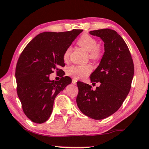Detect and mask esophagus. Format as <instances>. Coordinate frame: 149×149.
Instances as JSON below:
<instances>
[{
    "label": "esophagus",
    "instance_id": "34e87169",
    "mask_svg": "<svg viewBox=\"0 0 149 149\" xmlns=\"http://www.w3.org/2000/svg\"><path fill=\"white\" fill-rule=\"evenodd\" d=\"M77 79L74 78V79H72V83L74 84H75L77 83Z\"/></svg>",
    "mask_w": 149,
    "mask_h": 149
}]
</instances>
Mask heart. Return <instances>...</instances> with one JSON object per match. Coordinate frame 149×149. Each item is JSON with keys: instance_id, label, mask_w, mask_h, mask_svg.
<instances>
[{"instance_id": "b5f03b06", "label": "heart", "mask_w": 149, "mask_h": 149, "mask_svg": "<svg viewBox=\"0 0 149 149\" xmlns=\"http://www.w3.org/2000/svg\"><path fill=\"white\" fill-rule=\"evenodd\" d=\"M77 45L88 52L90 58L92 59H98L102 55L101 49L98 46L97 40L95 38L88 34H83L77 40ZM72 51V48L69 47L66 49L63 54V58L67 61L70 58ZM91 65H72L68 69V74L72 75L75 78H84L92 72Z\"/></svg>"}]
</instances>
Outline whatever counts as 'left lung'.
<instances>
[{
	"mask_svg": "<svg viewBox=\"0 0 149 149\" xmlns=\"http://www.w3.org/2000/svg\"><path fill=\"white\" fill-rule=\"evenodd\" d=\"M104 42V53L91 75V82H100L95 91L84 82L77 83L76 102L84 114L94 119L109 117L120 108L131 88L134 68L123 39L111 29L91 31Z\"/></svg>",
	"mask_w": 149,
	"mask_h": 149,
	"instance_id": "8db88e82",
	"label": "left lung"
}]
</instances>
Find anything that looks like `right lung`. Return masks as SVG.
Returning <instances> with one entry per match:
<instances>
[{"instance_id":"add662e5","label":"right lung","mask_w":149,"mask_h":149,"mask_svg":"<svg viewBox=\"0 0 149 149\" xmlns=\"http://www.w3.org/2000/svg\"><path fill=\"white\" fill-rule=\"evenodd\" d=\"M82 30L39 33L28 44L19 58L15 78L17 95L26 116L37 123L48 120L54 100L72 83L70 77L51 80L50 74L65 66L63 54ZM61 70H60V71Z\"/></svg>"}]
</instances>
